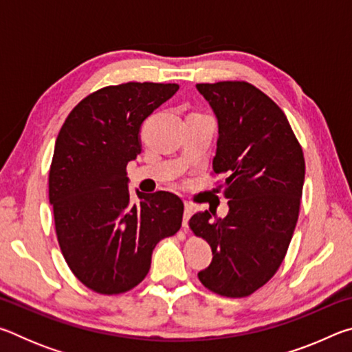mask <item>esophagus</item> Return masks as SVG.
Returning <instances> with one entry per match:
<instances>
[{
  "mask_svg": "<svg viewBox=\"0 0 352 352\" xmlns=\"http://www.w3.org/2000/svg\"><path fill=\"white\" fill-rule=\"evenodd\" d=\"M192 214H194V206L190 204H184V216H183V228L184 230L188 228V222Z\"/></svg>",
  "mask_w": 352,
  "mask_h": 352,
  "instance_id": "34e87169",
  "label": "esophagus"
}]
</instances>
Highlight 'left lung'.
I'll use <instances>...</instances> for the list:
<instances>
[{
    "mask_svg": "<svg viewBox=\"0 0 352 352\" xmlns=\"http://www.w3.org/2000/svg\"><path fill=\"white\" fill-rule=\"evenodd\" d=\"M219 121L211 175H222L230 211L199 212L192 233L212 250L199 273L206 289L226 298L254 294L278 272L300 214L305 155L284 111L245 80L197 83Z\"/></svg>",
    "mask_w": 352,
    "mask_h": 352,
    "instance_id": "8db88e82",
    "label": "left lung"
}]
</instances>
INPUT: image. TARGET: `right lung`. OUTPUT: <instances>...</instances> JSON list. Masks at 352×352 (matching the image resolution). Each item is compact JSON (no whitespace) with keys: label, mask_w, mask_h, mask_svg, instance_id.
<instances>
[{"label":"right lung","mask_w":352,"mask_h":352,"mask_svg":"<svg viewBox=\"0 0 352 352\" xmlns=\"http://www.w3.org/2000/svg\"><path fill=\"white\" fill-rule=\"evenodd\" d=\"M177 83L127 82L88 94L58 132L50 168V204L69 270L88 289L118 295L136 287L152 252L182 226L184 205L168 190L133 204L127 163L141 153L144 119L170 99Z\"/></svg>","instance_id":"obj_1"}]
</instances>
